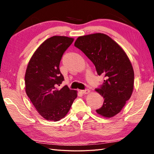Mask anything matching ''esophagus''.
I'll list each match as a JSON object with an SVG mask.
<instances>
[{
  "label": "esophagus",
  "instance_id": "obj_1",
  "mask_svg": "<svg viewBox=\"0 0 154 154\" xmlns=\"http://www.w3.org/2000/svg\"><path fill=\"white\" fill-rule=\"evenodd\" d=\"M80 92L83 94H89L90 93V90L88 89L86 90H80Z\"/></svg>",
  "mask_w": 154,
  "mask_h": 154
}]
</instances>
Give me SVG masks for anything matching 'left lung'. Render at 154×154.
<instances>
[{
    "label": "left lung",
    "instance_id": "1",
    "mask_svg": "<svg viewBox=\"0 0 154 154\" xmlns=\"http://www.w3.org/2000/svg\"><path fill=\"white\" fill-rule=\"evenodd\" d=\"M75 46L93 62L98 75L106 78L96 91L104 103L96 113L110 118L119 113L131 97L134 70L126 52L108 35L95 33L79 36Z\"/></svg>",
    "mask_w": 154,
    "mask_h": 154
}]
</instances>
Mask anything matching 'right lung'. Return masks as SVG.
<instances>
[{
    "label": "right lung",
    "instance_id": "obj_1",
    "mask_svg": "<svg viewBox=\"0 0 154 154\" xmlns=\"http://www.w3.org/2000/svg\"><path fill=\"white\" fill-rule=\"evenodd\" d=\"M74 38L54 36L36 49L28 62L25 74V90L36 111L47 120L64 118L77 96L67 85L58 89L64 80L59 66L62 55Z\"/></svg>",
    "mask_w": 154,
    "mask_h": 154
}]
</instances>
